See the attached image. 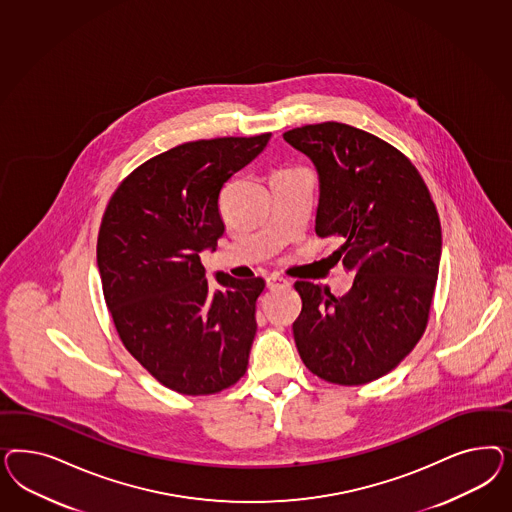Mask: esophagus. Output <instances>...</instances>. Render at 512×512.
Wrapping results in <instances>:
<instances>
[{
    "instance_id": "34e87169",
    "label": "esophagus",
    "mask_w": 512,
    "mask_h": 512,
    "mask_svg": "<svg viewBox=\"0 0 512 512\" xmlns=\"http://www.w3.org/2000/svg\"><path fill=\"white\" fill-rule=\"evenodd\" d=\"M289 285H291L289 279L283 278V276H279V274H270V276L266 278V287L272 289V291H276V289H287Z\"/></svg>"
}]
</instances>
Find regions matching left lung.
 Masks as SVG:
<instances>
[{
	"label": "left lung",
	"mask_w": 512,
	"mask_h": 512,
	"mask_svg": "<svg viewBox=\"0 0 512 512\" xmlns=\"http://www.w3.org/2000/svg\"><path fill=\"white\" fill-rule=\"evenodd\" d=\"M283 139L319 172L315 233L338 240L334 259L357 272L340 298L296 281V349L323 381L372 383L415 349L428 326L441 259L437 208L411 159L368 131L325 122Z\"/></svg>",
	"instance_id": "1"
}]
</instances>
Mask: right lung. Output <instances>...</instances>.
<instances>
[{
    "mask_svg": "<svg viewBox=\"0 0 512 512\" xmlns=\"http://www.w3.org/2000/svg\"><path fill=\"white\" fill-rule=\"evenodd\" d=\"M272 133L193 140L144 161L112 193L97 236L103 295L125 349L163 387L217 394L244 377L263 278L204 276L225 233L219 193Z\"/></svg>",
    "mask_w": 512,
    "mask_h": 512,
    "instance_id": "1",
    "label": "right lung"
}]
</instances>
